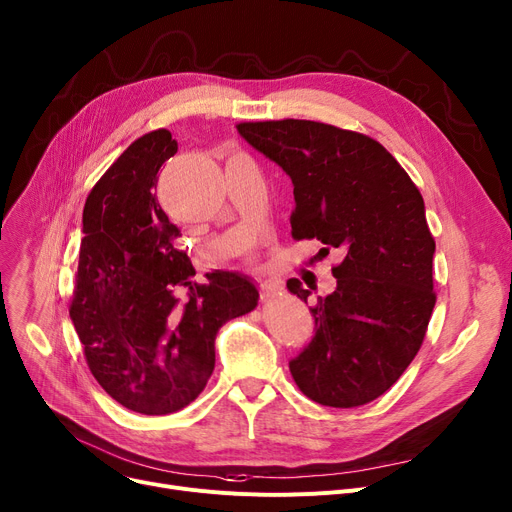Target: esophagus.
Returning a JSON list of instances; mask_svg holds the SVG:
<instances>
[{"mask_svg": "<svg viewBox=\"0 0 512 512\" xmlns=\"http://www.w3.org/2000/svg\"><path fill=\"white\" fill-rule=\"evenodd\" d=\"M282 290V286L278 284V282H274V280H259V292H261V301H267V299H272V297H276V294Z\"/></svg>", "mask_w": 512, "mask_h": 512, "instance_id": "obj_1", "label": "esophagus"}]
</instances>
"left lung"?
Listing matches in <instances>:
<instances>
[{"instance_id": "left-lung-1", "label": "left lung", "mask_w": 512, "mask_h": 512, "mask_svg": "<svg viewBox=\"0 0 512 512\" xmlns=\"http://www.w3.org/2000/svg\"><path fill=\"white\" fill-rule=\"evenodd\" d=\"M236 128L290 176L292 238L344 251L336 290L311 307L315 336L290 361L292 378L324 407L367 405L411 365L436 305V240L419 188L361 132L292 118ZM286 286L307 303L297 278Z\"/></svg>"}]
</instances>
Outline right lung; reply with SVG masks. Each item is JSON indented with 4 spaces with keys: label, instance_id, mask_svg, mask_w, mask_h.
<instances>
[{
    "label": "right lung",
    "instance_id": "1",
    "mask_svg": "<svg viewBox=\"0 0 512 512\" xmlns=\"http://www.w3.org/2000/svg\"><path fill=\"white\" fill-rule=\"evenodd\" d=\"M176 151L170 130L147 132L93 186L70 303L93 378L141 415L191 405L213 373L215 334L259 301L236 272L193 282L195 267L174 242L180 230L155 197L157 172Z\"/></svg>",
    "mask_w": 512,
    "mask_h": 512
}]
</instances>
